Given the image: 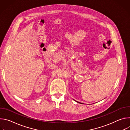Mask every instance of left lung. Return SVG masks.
<instances>
[{
    "label": "left lung",
    "mask_w": 130,
    "mask_h": 130,
    "mask_svg": "<svg viewBox=\"0 0 130 130\" xmlns=\"http://www.w3.org/2000/svg\"><path fill=\"white\" fill-rule=\"evenodd\" d=\"M78 103H79V102H78ZM79 103H80V102H79Z\"/></svg>",
    "instance_id": "8db88e82"
}]
</instances>
